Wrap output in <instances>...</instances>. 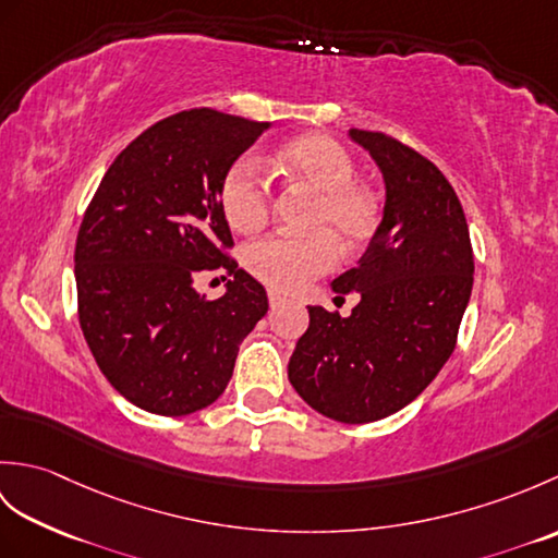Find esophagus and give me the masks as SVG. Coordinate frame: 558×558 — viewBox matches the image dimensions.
I'll return each mask as SVG.
<instances>
[{
	"instance_id": "obj_1",
	"label": "esophagus",
	"mask_w": 558,
	"mask_h": 558,
	"mask_svg": "<svg viewBox=\"0 0 558 558\" xmlns=\"http://www.w3.org/2000/svg\"><path fill=\"white\" fill-rule=\"evenodd\" d=\"M268 302H270V310H276V306H280V304L286 302V300H282L278 292H272V290H270V292H268Z\"/></svg>"
}]
</instances>
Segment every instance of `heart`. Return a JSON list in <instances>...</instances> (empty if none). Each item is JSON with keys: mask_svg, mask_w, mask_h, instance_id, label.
Instances as JSON below:
<instances>
[{"mask_svg": "<svg viewBox=\"0 0 558 558\" xmlns=\"http://www.w3.org/2000/svg\"><path fill=\"white\" fill-rule=\"evenodd\" d=\"M270 165L286 180L312 189L314 206L304 236L270 234L246 246L244 260L254 276L280 292L302 290L336 266L338 248L360 254L372 242L381 208L369 186L354 180L357 162L340 141L326 134L294 136L272 153ZM225 220L236 232L264 228L270 216L272 192L252 158L234 160L220 182Z\"/></svg>", "mask_w": 558, "mask_h": 558, "instance_id": "b5f03b06", "label": "heart"}]
</instances>
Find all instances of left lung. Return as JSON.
I'll return each mask as SVG.
<instances>
[{"mask_svg": "<svg viewBox=\"0 0 558 558\" xmlns=\"http://www.w3.org/2000/svg\"><path fill=\"white\" fill-rule=\"evenodd\" d=\"M386 182L384 220L333 292H360L348 318L310 306L288 376L306 405L345 424L384 420L429 386L456 348L472 292L470 230L444 172L381 132L350 129Z\"/></svg>", "mask_w": 558, "mask_h": 558, "instance_id": "left-lung-1", "label": "left lung"}]
</instances>
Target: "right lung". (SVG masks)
Wrapping results in <instances>:
<instances>
[{"label":"right lung","mask_w":558,"mask_h":558,"mask_svg":"<svg viewBox=\"0 0 558 558\" xmlns=\"http://www.w3.org/2000/svg\"><path fill=\"white\" fill-rule=\"evenodd\" d=\"M266 129L208 108L165 117L90 198L74 254L78 324L105 378L141 410L182 417L216 402L268 312L264 286L228 254L220 206L225 172ZM206 269L231 276L218 301L193 290Z\"/></svg>","instance_id":"obj_1"}]
</instances>
